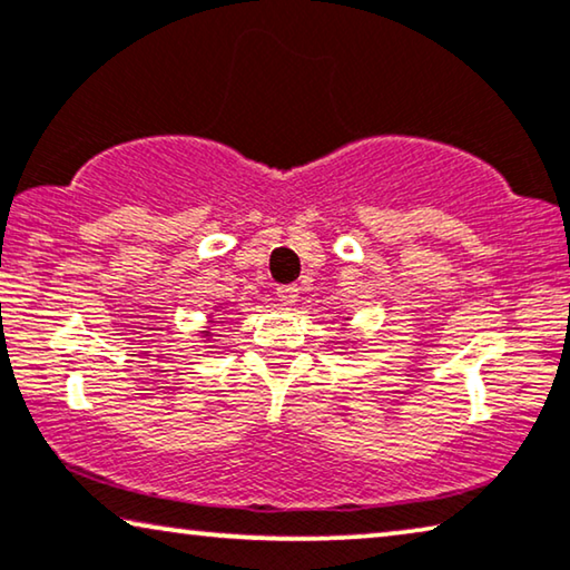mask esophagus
<instances>
[{
    "label": "esophagus",
    "mask_w": 570,
    "mask_h": 570,
    "mask_svg": "<svg viewBox=\"0 0 570 570\" xmlns=\"http://www.w3.org/2000/svg\"><path fill=\"white\" fill-rule=\"evenodd\" d=\"M277 301L283 305H293L297 301V285H279Z\"/></svg>",
    "instance_id": "obj_1"
}]
</instances>
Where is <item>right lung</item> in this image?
I'll return each instance as SVG.
<instances>
[{"mask_svg":"<svg viewBox=\"0 0 570 570\" xmlns=\"http://www.w3.org/2000/svg\"><path fill=\"white\" fill-rule=\"evenodd\" d=\"M216 321V318H214ZM218 323H222V321H218ZM206 336H212V334H208V331H206Z\"/></svg>","mask_w":570,"mask_h":570,"instance_id":"right-lung-1","label":"right lung"}]
</instances>
